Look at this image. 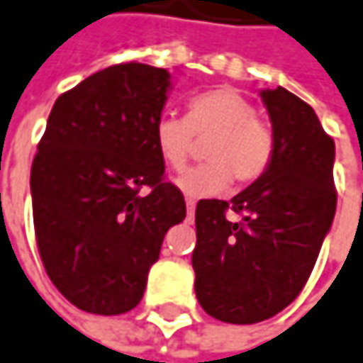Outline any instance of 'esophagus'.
<instances>
[{"label":"esophagus","instance_id":"obj_1","mask_svg":"<svg viewBox=\"0 0 363 363\" xmlns=\"http://www.w3.org/2000/svg\"><path fill=\"white\" fill-rule=\"evenodd\" d=\"M186 214H195V199H191V197H186Z\"/></svg>","mask_w":363,"mask_h":363}]
</instances>
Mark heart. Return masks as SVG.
Segmentation results:
<instances>
[{
  "instance_id": "b5f03b06",
  "label": "heart",
  "mask_w": 363,
  "mask_h": 363,
  "mask_svg": "<svg viewBox=\"0 0 363 363\" xmlns=\"http://www.w3.org/2000/svg\"><path fill=\"white\" fill-rule=\"evenodd\" d=\"M257 110L237 89L220 86L189 101L186 118L162 114L153 124V143L172 170H182L193 155L195 137L208 139L203 155L210 160L186 170L177 184L189 197L224 191L233 177L239 182L257 181L274 155L272 130L255 118Z\"/></svg>"
}]
</instances>
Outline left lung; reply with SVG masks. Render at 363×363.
I'll list each match as a JSON object with an SVG mask.
<instances>
[{"label":"left lung","mask_w":363,"mask_h":363,"mask_svg":"<svg viewBox=\"0 0 363 363\" xmlns=\"http://www.w3.org/2000/svg\"><path fill=\"white\" fill-rule=\"evenodd\" d=\"M259 95L274 137L268 170L230 201L201 199L195 210V295L228 324L268 320L295 301L337 210L335 141L315 112L282 86ZM228 209L242 218H226Z\"/></svg>","instance_id":"left-lung-1"}]
</instances>
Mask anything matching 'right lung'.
Wrapping results in <instances>:
<instances>
[{"instance_id":"1","label":"right lung","mask_w":363,"mask_h":363,"mask_svg":"<svg viewBox=\"0 0 363 363\" xmlns=\"http://www.w3.org/2000/svg\"><path fill=\"white\" fill-rule=\"evenodd\" d=\"M170 72L116 64L62 93L30 168L45 272L79 310L118 315L145 291L164 235L186 216L153 143Z\"/></svg>"}]
</instances>
